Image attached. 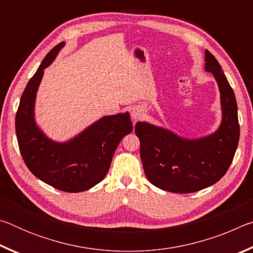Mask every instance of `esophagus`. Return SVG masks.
<instances>
[{"instance_id":"34e87169","label":"esophagus","mask_w":253,"mask_h":253,"mask_svg":"<svg viewBox=\"0 0 253 253\" xmlns=\"http://www.w3.org/2000/svg\"><path fill=\"white\" fill-rule=\"evenodd\" d=\"M143 110L139 109V108H134L131 110V118L134 119V121H138V119H140L143 117Z\"/></svg>"}]
</instances>
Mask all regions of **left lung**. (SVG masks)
I'll use <instances>...</instances> for the list:
<instances>
[{
	"label": "left lung",
	"instance_id": "obj_1",
	"mask_svg": "<svg viewBox=\"0 0 253 253\" xmlns=\"http://www.w3.org/2000/svg\"><path fill=\"white\" fill-rule=\"evenodd\" d=\"M205 71L212 72L220 90L222 121L215 132L187 139L169 129L138 122L144 172L153 185L173 193H192L220 181L233 161L240 126L234 92L217 60L205 50Z\"/></svg>",
	"mask_w": 253,
	"mask_h": 253
}]
</instances>
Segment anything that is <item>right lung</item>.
<instances>
[{
  "mask_svg": "<svg viewBox=\"0 0 253 253\" xmlns=\"http://www.w3.org/2000/svg\"><path fill=\"white\" fill-rule=\"evenodd\" d=\"M65 44L55 45L29 80L16 111L15 131L21 155L34 176L60 191L78 193L105 178L115 151L131 132L132 124L129 113H124L104 116L65 143L45 136L34 118L37 91L44 69Z\"/></svg>",
  "mask_w": 253,
  "mask_h": 253,
  "instance_id": "right-lung-1",
  "label": "right lung"
}]
</instances>
